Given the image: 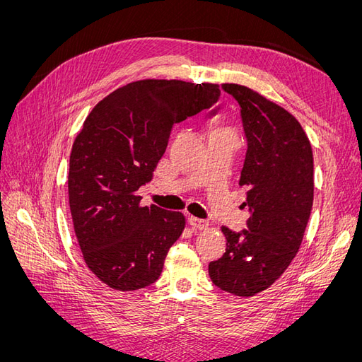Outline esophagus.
<instances>
[{"label":"esophagus","instance_id":"34e87169","mask_svg":"<svg viewBox=\"0 0 362 362\" xmlns=\"http://www.w3.org/2000/svg\"><path fill=\"white\" fill-rule=\"evenodd\" d=\"M189 225L193 228V229H206L208 228V222L206 221H202V218H198V217H193V216H189Z\"/></svg>","mask_w":362,"mask_h":362}]
</instances>
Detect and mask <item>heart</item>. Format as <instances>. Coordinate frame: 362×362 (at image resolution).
I'll list each match as a JSON object with an SVG mask.
<instances>
[{
    "label": "heart",
    "instance_id": "heart-1",
    "mask_svg": "<svg viewBox=\"0 0 362 362\" xmlns=\"http://www.w3.org/2000/svg\"><path fill=\"white\" fill-rule=\"evenodd\" d=\"M217 131H225V133H231V134H234V133H233V129H231V128H228V127H221V128H218Z\"/></svg>",
    "mask_w": 362,
    "mask_h": 362
}]
</instances>
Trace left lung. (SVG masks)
<instances>
[{"instance_id":"left-lung-1","label":"left lung","mask_w":362,"mask_h":362,"mask_svg":"<svg viewBox=\"0 0 362 362\" xmlns=\"http://www.w3.org/2000/svg\"><path fill=\"white\" fill-rule=\"evenodd\" d=\"M242 107L247 151L238 185L250 210L247 229L222 226L225 254L208 264L216 287L250 298L275 282L298 254L314 199L308 136L286 108L246 86L222 84Z\"/></svg>"}]
</instances>
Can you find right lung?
<instances>
[{"label":"right lung","mask_w":362,"mask_h":362,"mask_svg":"<svg viewBox=\"0 0 362 362\" xmlns=\"http://www.w3.org/2000/svg\"><path fill=\"white\" fill-rule=\"evenodd\" d=\"M218 95L213 83L139 80L86 117L69 157V208L86 266L107 287L134 291L158 279L185 217L141 206L137 190L152 180L172 127L210 108Z\"/></svg>","instance_id":"right-lung-1"}]
</instances>
